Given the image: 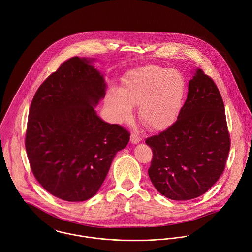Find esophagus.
Here are the masks:
<instances>
[{"instance_id":"obj_1","label":"esophagus","mask_w":252,"mask_h":252,"mask_svg":"<svg viewBox=\"0 0 252 252\" xmlns=\"http://www.w3.org/2000/svg\"><path fill=\"white\" fill-rule=\"evenodd\" d=\"M141 140H142V139H141V137H140L139 135H137V134H135V133H131V135H130V142H131L132 144H137V143H139Z\"/></svg>"}]
</instances>
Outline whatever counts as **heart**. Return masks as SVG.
Segmentation results:
<instances>
[{
  "label": "heart",
  "instance_id": "1",
  "mask_svg": "<svg viewBox=\"0 0 252 252\" xmlns=\"http://www.w3.org/2000/svg\"><path fill=\"white\" fill-rule=\"evenodd\" d=\"M186 81L176 71L147 65L127 71L120 90L111 91L106 97L113 120L129 123L133 106H138L141 122L152 130L163 131L172 126L183 107Z\"/></svg>",
  "mask_w": 252,
  "mask_h": 252
}]
</instances>
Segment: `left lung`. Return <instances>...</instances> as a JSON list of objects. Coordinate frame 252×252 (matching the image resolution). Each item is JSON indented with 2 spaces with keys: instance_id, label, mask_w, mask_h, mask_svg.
Masks as SVG:
<instances>
[{
  "instance_id": "obj_1",
  "label": "left lung",
  "mask_w": 252,
  "mask_h": 252,
  "mask_svg": "<svg viewBox=\"0 0 252 252\" xmlns=\"http://www.w3.org/2000/svg\"><path fill=\"white\" fill-rule=\"evenodd\" d=\"M145 142L153 151L148 174L162 196L192 200L219 179L230 151V135L221 94L201 69H196L189 82L176 123Z\"/></svg>"
}]
</instances>
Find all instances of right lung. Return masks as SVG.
<instances>
[{"mask_svg":"<svg viewBox=\"0 0 252 252\" xmlns=\"http://www.w3.org/2000/svg\"><path fill=\"white\" fill-rule=\"evenodd\" d=\"M94 58L66 60L40 86L29 111L25 147L38 182L54 197L87 201L100 189L129 132L95 107L107 85Z\"/></svg>","mask_w":252,"mask_h":252,"instance_id":"obj_1","label":"right lung"}]
</instances>
